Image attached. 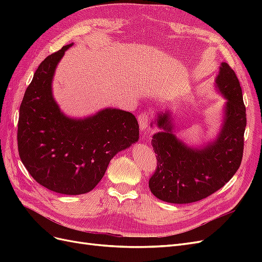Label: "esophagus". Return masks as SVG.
<instances>
[{
	"label": "esophagus",
	"instance_id": "1",
	"mask_svg": "<svg viewBox=\"0 0 262 262\" xmlns=\"http://www.w3.org/2000/svg\"><path fill=\"white\" fill-rule=\"evenodd\" d=\"M138 121H139V125L142 131H145L147 129L148 125V121H149V116L146 113H142L138 116Z\"/></svg>",
	"mask_w": 262,
	"mask_h": 262
}]
</instances>
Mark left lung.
<instances>
[{"label":"left lung","mask_w":262,"mask_h":262,"mask_svg":"<svg viewBox=\"0 0 262 262\" xmlns=\"http://www.w3.org/2000/svg\"><path fill=\"white\" fill-rule=\"evenodd\" d=\"M215 89L226 101L220 132L208 143L195 147L179 140L169 110L155 118L161 131L150 143L157 154V168L148 187L157 199L177 204L202 200L223 187L239 168L246 107L238 78L225 62L220 67Z\"/></svg>","instance_id":"8db88e82"}]
</instances>
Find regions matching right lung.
Listing matches in <instances>:
<instances>
[{"label":"right lung","mask_w":262,"mask_h":262,"mask_svg":"<svg viewBox=\"0 0 262 262\" xmlns=\"http://www.w3.org/2000/svg\"><path fill=\"white\" fill-rule=\"evenodd\" d=\"M74 43L47 57L38 67L19 108L17 142L23 164L51 191L90 192L104 177L112 158L139 141L137 118L105 108L85 118L63 114L52 94L55 69Z\"/></svg>","instance_id":"add662e5"}]
</instances>
